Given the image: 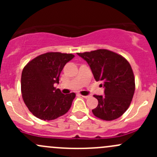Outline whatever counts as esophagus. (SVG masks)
Instances as JSON below:
<instances>
[{
  "mask_svg": "<svg viewBox=\"0 0 157 157\" xmlns=\"http://www.w3.org/2000/svg\"><path fill=\"white\" fill-rule=\"evenodd\" d=\"M79 96H82V97H83V98H85V99H88L89 97H90V96H83V95H79Z\"/></svg>",
  "mask_w": 157,
  "mask_h": 157,
  "instance_id": "esophagus-1",
  "label": "esophagus"
}]
</instances>
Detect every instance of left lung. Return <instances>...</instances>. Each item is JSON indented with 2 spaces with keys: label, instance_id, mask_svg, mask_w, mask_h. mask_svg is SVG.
<instances>
[{
  "label": "left lung",
  "instance_id": "1",
  "mask_svg": "<svg viewBox=\"0 0 157 157\" xmlns=\"http://www.w3.org/2000/svg\"><path fill=\"white\" fill-rule=\"evenodd\" d=\"M90 65L96 81L105 87V96L94 95L98 105L93 109V115L105 121L117 119L130 106L134 90L135 80L129 62L121 55L107 50L98 49L77 53Z\"/></svg>",
  "mask_w": 157,
  "mask_h": 157
}]
</instances>
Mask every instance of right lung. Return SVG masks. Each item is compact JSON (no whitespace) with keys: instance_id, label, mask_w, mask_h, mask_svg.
<instances>
[{"instance_id":"obj_1","label":"right lung","mask_w":157,"mask_h":157,"mask_svg":"<svg viewBox=\"0 0 157 157\" xmlns=\"http://www.w3.org/2000/svg\"><path fill=\"white\" fill-rule=\"evenodd\" d=\"M72 54L47 52L30 61L21 76L23 101L33 115L45 121L54 120L68 112L76 95L63 94L55 87Z\"/></svg>"}]
</instances>
